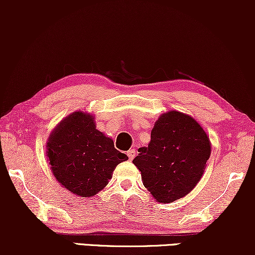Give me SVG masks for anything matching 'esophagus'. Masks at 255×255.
I'll return each mask as SVG.
<instances>
[{"mask_svg":"<svg viewBox=\"0 0 255 255\" xmlns=\"http://www.w3.org/2000/svg\"><path fill=\"white\" fill-rule=\"evenodd\" d=\"M135 153H136V151L134 150V148H131V150H129V151L127 152V156H128V158H129V159L131 160L134 157H135Z\"/></svg>","mask_w":255,"mask_h":255,"instance_id":"1","label":"esophagus"}]
</instances>
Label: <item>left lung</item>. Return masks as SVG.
<instances>
[{
	"instance_id": "obj_1",
	"label": "left lung",
	"mask_w": 255,
	"mask_h": 255,
	"mask_svg": "<svg viewBox=\"0 0 255 255\" xmlns=\"http://www.w3.org/2000/svg\"><path fill=\"white\" fill-rule=\"evenodd\" d=\"M133 159L145 188L159 203H172L194 189L211 154V141L197 120L177 110L158 118L147 147Z\"/></svg>"
}]
</instances>
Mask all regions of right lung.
<instances>
[{"label": "right lung", "instance_id": "1", "mask_svg": "<svg viewBox=\"0 0 255 255\" xmlns=\"http://www.w3.org/2000/svg\"><path fill=\"white\" fill-rule=\"evenodd\" d=\"M95 116L77 110L58 124L46 141V158L67 191L90 198L105 188L115 168L128 159L114 140L98 130Z\"/></svg>", "mask_w": 255, "mask_h": 255}]
</instances>
